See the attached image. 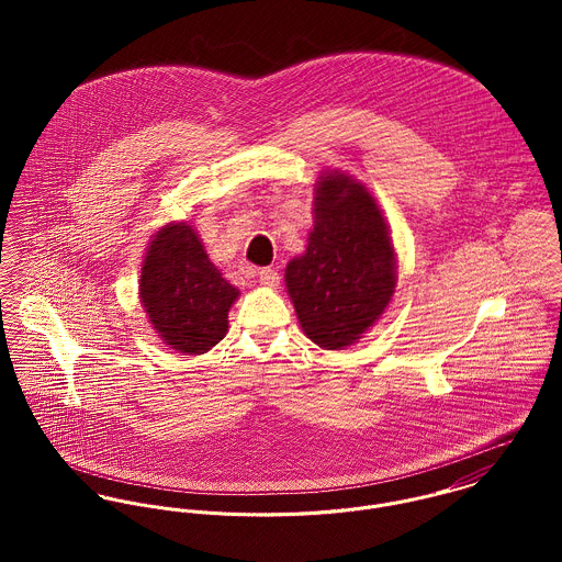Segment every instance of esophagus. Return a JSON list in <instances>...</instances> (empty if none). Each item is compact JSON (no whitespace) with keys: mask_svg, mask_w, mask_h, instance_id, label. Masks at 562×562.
<instances>
[{"mask_svg":"<svg viewBox=\"0 0 562 562\" xmlns=\"http://www.w3.org/2000/svg\"><path fill=\"white\" fill-rule=\"evenodd\" d=\"M257 277H259V283L266 285V288H277L279 285V272L274 268H259L257 270Z\"/></svg>","mask_w":562,"mask_h":562,"instance_id":"obj_1","label":"esophagus"}]
</instances>
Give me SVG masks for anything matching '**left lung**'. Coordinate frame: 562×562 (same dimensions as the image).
<instances>
[{"instance_id":"1","label":"left lung","mask_w":562,"mask_h":562,"mask_svg":"<svg viewBox=\"0 0 562 562\" xmlns=\"http://www.w3.org/2000/svg\"><path fill=\"white\" fill-rule=\"evenodd\" d=\"M305 255L285 268L303 330L322 348L350 346L381 318L396 288L394 244L372 194L341 172H326L314 196Z\"/></svg>"}]
</instances>
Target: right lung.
I'll return each instance as SVG.
<instances>
[{"label": "right lung", "mask_w": 562, "mask_h": 562, "mask_svg": "<svg viewBox=\"0 0 562 562\" xmlns=\"http://www.w3.org/2000/svg\"><path fill=\"white\" fill-rule=\"evenodd\" d=\"M238 290L210 261L194 229L166 225L151 241L140 301L161 339L188 355L207 352L227 335V314Z\"/></svg>", "instance_id": "obj_1"}]
</instances>
